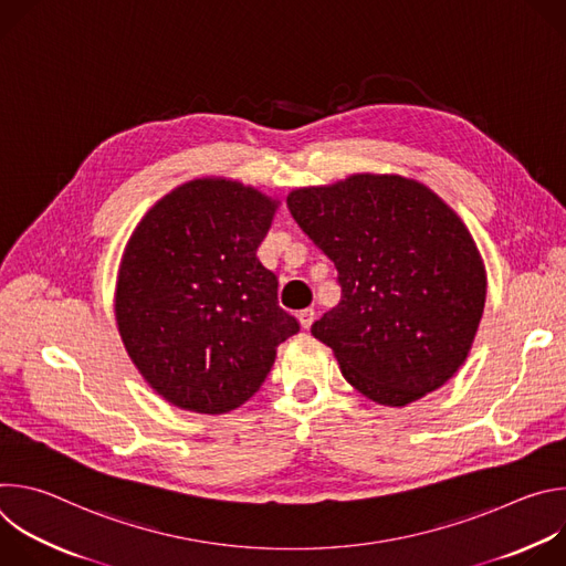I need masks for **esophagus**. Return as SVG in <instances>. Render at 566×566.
<instances>
[{
  "mask_svg": "<svg viewBox=\"0 0 566 566\" xmlns=\"http://www.w3.org/2000/svg\"><path fill=\"white\" fill-rule=\"evenodd\" d=\"M297 319H300L302 329H308V327L313 325V319H315V311H313V308H302V311L297 313Z\"/></svg>",
  "mask_w": 566,
  "mask_h": 566,
  "instance_id": "esophagus-1",
  "label": "esophagus"
}]
</instances>
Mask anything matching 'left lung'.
Returning a JSON list of instances; mask_svg holds the SVG:
<instances>
[{"label":"left lung","mask_w":566,"mask_h":566,"mask_svg":"<svg viewBox=\"0 0 566 566\" xmlns=\"http://www.w3.org/2000/svg\"><path fill=\"white\" fill-rule=\"evenodd\" d=\"M343 289L311 334L352 387L402 408L463 365L486 302V269L459 214L400 175H352L286 197Z\"/></svg>","instance_id":"8db88e82"}]
</instances>
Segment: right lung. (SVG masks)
Listing matches in <instances>:
<instances>
[{"instance_id": "add662e5", "label": "right lung", "mask_w": 566, "mask_h": 566, "mask_svg": "<svg viewBox=\"0 0 566 566\" xmlns=\"http://www.w3.org/2000/svg\"><path fill=\"white\" fill-rule=\"evenodd\" d=\"M277 206L239 181L195 179L156 201L127 241L116 325L145 382L181 410L239 408L300 332L258 260Z\"/></svg>"}]
</instances>
